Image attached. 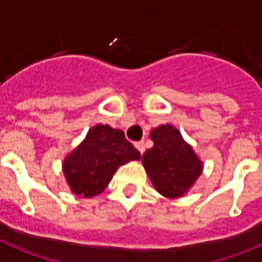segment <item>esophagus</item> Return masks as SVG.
<instances>
[{
  "instance_id": "34e87169",
  "label": "esophagus",
  "mask_w": 262,
  "mask_h": 262,
  "mask_svg": "<svg viewBox=\"0 0 262 262\" xmlns=\"http://www.w3.org/2000/svg\"><path fill=\"white\" fill-rule=\"evenodd\" d=\"M135 147L138 148V151H139L140 154L143 155V152L146 151V147H144V142H136Z\"/></svg>"
}]
</instances>
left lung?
Segmentation results:
<instances>
[{
    "mask_svg": "<svg viewBox=\"0 0 262 262\" xmlns=\"http://www.w3.org/2000/svg\"><path fill=\"white\" fill-rule=\"evenodd\" d=\"M150 138L154 146L144 152L142 163L151 183L166 198L185 195L202 174L204 163L171 124L154 128Z\"/></svg>",
    "mask_w": 262,
    "mask_h": 262,
    "instance_id": "left-lung-1",
    "label": "left lung"
}]
</instances>
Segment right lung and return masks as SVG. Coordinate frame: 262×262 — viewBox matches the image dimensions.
<instances>
[{
    "label": "right lung",
    "mask_w": 262,
    "mask_h": 262,
    "mask_svg": "<svg viewBox=\"0 0 262 262\" xmlns=\"http://www.w3.org/2000/svg\"><path fill=\"white\" fill-rule=\"evenodd\" d=\"M140 152L126 139L122 129L96 124L62 162V172L75 195L100 194L120 166L139 161Z\"/></svg>",
    "instance_id": "1"
}]
</instances>
